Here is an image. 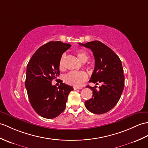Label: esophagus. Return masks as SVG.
I'll return each instance as SVG.
<instances>
[{
  "mask_svg": "<svg viewBox=\"0 0 148 148\" xmlns=\"http://www.w3.org/2000/svg\"><path fill=\"white\" fill-rule=\"evenodd\" d=\"M80 89H81V88H78V87H75V86H74V90H80Z\"/></svg>",
  "mask_w": 148,
  "mask_h": 148,
  "instance_id": "esophagus-1",
  "label": "esophagus"
}]
</instances>
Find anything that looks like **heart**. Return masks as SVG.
Listing matches in <instances>:
<instances>
[{"label": "heart", "mask_w": 148, "mask_h": 148, "mask_svg": "<svg viewBox=\"0 0 148 148\" xmlns=\"http://www.w3.org/2000/svg\"><path fill=\"white\" fill-rule=\"evenodd\" d=\"M76 55L79 59L82 62H86L89 58L88 53L84 50H79L76 51ZM65 54H62L58 62V67L60 69H64V61ZM88 74L84 71H71L64 75V81L67 84L74 86L75 87H79L82 83L87 79Z\"/></svg>", "instance_id": "1"}]
</instances>
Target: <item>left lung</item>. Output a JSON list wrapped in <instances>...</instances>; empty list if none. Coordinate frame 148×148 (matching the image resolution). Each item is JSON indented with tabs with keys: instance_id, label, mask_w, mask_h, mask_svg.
Returning a JSON list of instances; mask_svg holds the SVG:
<instances>
[{
	"instance_id": "1",
	"label": "left lung",
	"mask_w": 148,
	"mask_h": 148,
	"mask_svg": "<svg viewBox=\"0 0 148 148\" xmlns=\"http://www.w3.org/2000/svg\"><path fill=\"white\" fill-rule=\"evenodd\" d=\"M90 49L95 60V66L90 82L101 83L99 90L87 86L92 91V97L84 105L89 111L103 114L112 110L121 98L124 88V75L121 60L114 51L99 41L79 43Z\"/></svg>"
}]
</instances>
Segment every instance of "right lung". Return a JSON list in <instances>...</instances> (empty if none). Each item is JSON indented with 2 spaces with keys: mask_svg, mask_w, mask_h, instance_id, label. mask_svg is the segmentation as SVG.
<instances>
[{
  "mask_svg": "<svg viewBox=\"0 0 148 148\" xmlns=\"http://www.w3.org/2000/svg\"><path fill=\"white\" fill-rule=\"evenodd\" d=\"M71 47L57 41L50 42L38 49L31 58L26 69L25 86L33 108L45 119H54L62 113L69 92L73 88L61 82L59 86L51 81L59 75L58 62Z\"/></svg>",
  "mask_w": 148,
  "mask_h": 148,
  "instance_id": "right-lung-1",
  "label": "right lung"
}]
</instances>
